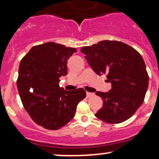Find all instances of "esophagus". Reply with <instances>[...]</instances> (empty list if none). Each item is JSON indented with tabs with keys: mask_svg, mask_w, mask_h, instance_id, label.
<instances>
[{
	"mask_svg": "<svg viewBox=\"0 0 159 159\" xmlns=\"http://www.w3.org/2000/svg\"><path fill=\"white\" fill-rule=\"evenodd\" d=\"M94 96V93H89V92H87V98H90L91 96Z\"/></svg>",
	"mask_w": 159,
	"mask_h": 159,
	"instance_id": "34e87169",
	"label": "esophagus"
}]
</instances>
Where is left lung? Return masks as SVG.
Segmentation results:
<instances>
[{
	"label": "left lung",
	"instance_id": "obj_1",
	"mask_svg": "<svg viewBox=\"0 0 159 159\" xmlns=\"http://www.w3.org/2000/svg\"><path fill=\"white\" fill-rule=\"evenodd\" d=\"M81 52L98 75H106L111 84L107 93L97 91L102 108L95 114L107 123H123L131 117L143 102L149 75L140 53L122 42L103 40Z\"/></svg>",
	"mask_w": 159,
	"mask_h": 159
}]
</instances>
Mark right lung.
<instances>
[{"label": "right lung", "mask_w": 159, "mask_h": 159, "mask_svg": "<svg viewBox=\"0 0 159 159\" xmlns=\"http://www.w3.org/2000/svg\"><path fill=\"white\" fill-rule=\"evenodd\" d=\"M75 48L49 42L32 47L21 59L17 88L21 102L34 123L57 130L74 117L78 104L86 97L78 88L60 87V77L67 75V61Z\"/></svg>", "instance_id": "1"}]
</instances>
